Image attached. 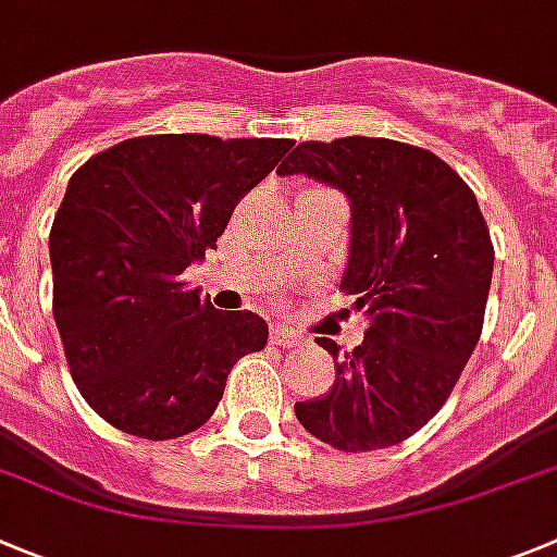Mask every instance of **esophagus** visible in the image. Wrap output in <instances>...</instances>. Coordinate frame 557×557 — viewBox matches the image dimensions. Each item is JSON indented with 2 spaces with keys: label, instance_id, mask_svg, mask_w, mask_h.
I'll use <instances>...</instances> for the list:
<instances>
[{
  "label": "esophagus",
  "instance_id": "obj_1",
  "mask_svg": "<svg viewBox=\"0 0 557 557\" xmlns=\"http://www.w3.org/2000/svg\"><path fill=\"white\" fill-rule=\"evenodd\" d=\"M270 342H273V345H284V348H293V345H300V342H304V336L295 334L287 325H273V329H270Z\"/></svg>",
  "mask_w": 557,
  "mask_h": 557
}]
</instances>
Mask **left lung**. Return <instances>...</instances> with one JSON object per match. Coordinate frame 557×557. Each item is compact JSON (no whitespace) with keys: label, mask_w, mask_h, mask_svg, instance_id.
I'll use <instances>...</instances> for the list:
<instances>
[{"label":"left lung","mask_w":557,"mask_h":557,"mask_svg":"<svg viewBox=\"0 0 557 557\" xmlns=\"http://www.w3.org/2000/svg\"><path fill=\"white\" fill-rule=\"evenodd\" d=\"M278 173H306L350 198L339 287L370 320L345 354L320 336L336 381L295 403V417L336 450H384L436 417L481 339L494 268L486 218L445 160L386 137L306 140Z\"/></svg>","instance_id":"8db88e82"}]
</instances>
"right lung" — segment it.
<instances>
[{
  "instance_id": "obj_1",
  "label": "right lung",
  "mask_w": 557,
  "mask_h": 557,
  "mask_svg": "<svg viewBox=\"0 0 557 557\" xmlns=\"http://www.w3.org/2000/svg\"><path fill=\"white\" fill-rule=\"evenodd\" d=\"M289 146L143 135L71 176L49 232L52 312L76 389L112 428L151 442L193 433L232 367L264 348L262 318L221 312L182 275Z\"/></svg>"
}]
</instances>
